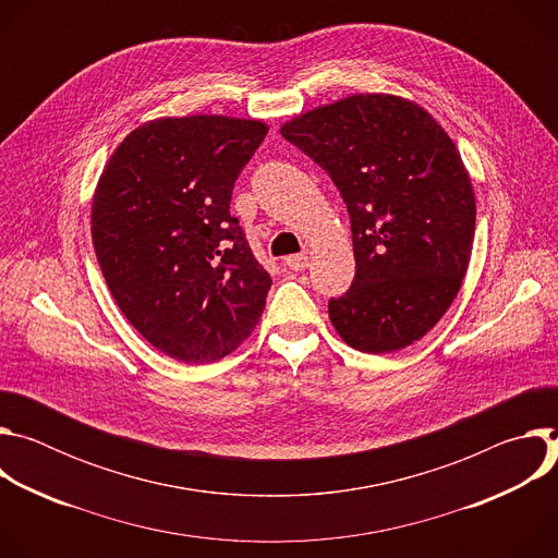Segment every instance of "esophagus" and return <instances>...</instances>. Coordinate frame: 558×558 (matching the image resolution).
Segmentation results:
<instances>
[{
  "mask_svg": "<svg viewBox=\"0 0 558 558\" xmlns=\"http://www.w3.org/2000/svg\"><path fill=\"white\" fill-rule=\"evenodd\" d=\"M284 265L291 269V271H304L308 267V258L304 254H293V256H287L284 258Z\"/></svg>",
  "mask_w": 558,
  "mask_h": 558,
  "instance_id": "esophagus-1",
  "label": "esophagus"
}]
</instances>
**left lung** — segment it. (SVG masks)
<instances>
[{"label":"left lung","instance_id":"obj_1","mask_svg":"<svg viewBox=\"0 0 558 558\" xmlns=\"http://www.w3.org/2000/svg\"><path fill=\"white\" fill-rule=\"evenodd\" d=\"M347 203L355 278L329 300L340 338L362 353L400 351L452 304L474 238V194L444 128L417 104L353 95L284 123Z\"/></svg>","mask_w":558,"mask_h":558}]
</instances>
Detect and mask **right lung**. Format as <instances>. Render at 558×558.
Instances as JSON below:
<instances>
[{
    "label": "right lung",
    "instance_id": "obj_1",
    "mask_svg": "<svg viewBox=\"0 0 558 558\" xmlns=\"http://www.w3.org/2000/svg\"><path fill=\"white\" fill-rule=\"evenodd\" d=\"M260 121L156 119L130 132L99 179L93 243L130 325L185 364L216 362L256 329L271 276L229 214Z\"/></svg>",
    "mask_w": 558,
    "mask_h": 558
}]
</instances>
